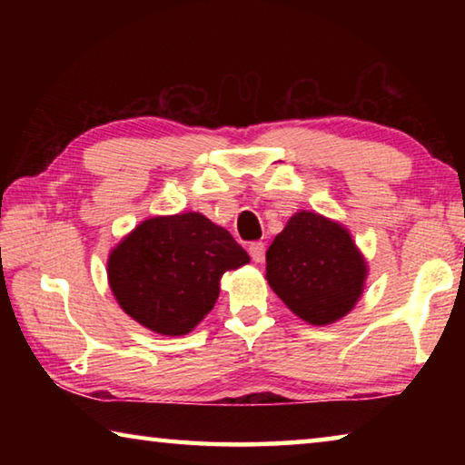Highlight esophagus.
<instances>
[{"instance_id":"34e87169","label":"esophagus","mask_w":465,"mask_h":465,"mask_svg":"<svg viewBox=\"0 0 465 465\" xmlns=\"http://www.w3.org/2000/svg\"><path fill=\"white\" fill-rule=\"evenodd\" d=\"M264 243L262 242H252L250 246H248V252H250V256H252V261L254 262H262L264 261Z\"/></svg>"}]
</instances>
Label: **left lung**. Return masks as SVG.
I'll return each mask as SVG.
<instances>
[{"label": "left lung", "mask_w": 465, "mask_h": 465, "mask_svg": "<svg viewBox=\"0 0 465 465\" xmlns=\"http://www.w3.org/2000/svg\"><path fill=\"white\" fill-rule=\"evenodd\" d=\"M367 264L341 223L299 211L266 250V281L313 326L344 318L363 293Z\"/></svg>", "instance_id": "obj_1"}]
</instances>
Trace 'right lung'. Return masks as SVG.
<instances>
[{
    "mask_svg": "<svg viewBox=\"0 0 465 465\" xmlns=\"http://www.w3.org/2000/svg\"><path fill=\"white\" fill-rule=\"evenodd\" d=\"M232 233L194 211L139 223L108 256L124 313L163 336H183L213 310L225 271L248 264Z\"/></svg>",
    "mask_w": 465,
    "mask_h": 465,
    "instance_id": "add662e5",
    "label": "right lung"
}]
</instances>
